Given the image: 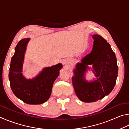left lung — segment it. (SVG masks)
<instances>
[{
	"instance_id": "obj_1",
	"label": "left lung",
	"mask_w": 129,
	"mask_h": 129,
	"mask_svg": "<svg viewBox=\"0 0 129 129\" xmlns=\"http://www.w3.org/2000/svg\"><path fill=\"white\" fill-rule=\"evenodd\" d=\"M92 37L94 40L92 51L80 63H76L72 77L76 96L85 103L95 102L108 95L114 88L118 76L117 58L109 43L98 35ZM91 64L92 69L89 67ZM88 70L93 72L95 80H86Z\"/></svg>"
}]
</instances>
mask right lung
Here are the masks:
<instances>
[{"label":"right lung","instance_id":"add662e5","mask_svg":"<svg viewBox=\"0 0 129 129\" xmlns=\"http://www.w3.org/2000/svg\"><path fill=\"white\" fill-rule=\"evenodd\" d=\"M30 38L20 41L15 49V54L10 65L9 80L15 95L28 104H41L48 100L52 87L62 64L58 63L44 68L35 78L27 79L22 74V66L27 45Z\"/></svg>","mask_w":129,"mask_h":129}]
</instances>
